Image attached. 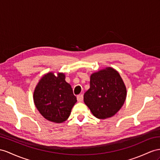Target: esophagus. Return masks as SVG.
I'll return each instance as SVG.
<instances>
[{"instance_id": "34e87169", "label": "esophagus", "mask_w": 160, "mask_h": 160, "mask_svg": "<svg viewBox=\"0 0 160 160\" xmlns=\"http://www.w3.org/2000/svg\"><path fill=\"white\" fill-rule=\"evenodd\" d=\"M77 100L78 102H82L83 101V95H79L77 96Z\"/></svg>"}]
</instances>
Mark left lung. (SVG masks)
Returning a JSON list of instances; mask_svg holds the SVG:
<instances>
[{"label": "left lung", "mask_w": 160, "mask_h": 160, "mask_svg": "<svg viewBox=\"0 0 160 160\" xmlns=\"http://www.w3.org/2000/svg\"><path fill=\"white\" fill-rule=\"evenodd\" d=\"M126 98V88L120 73L108 67L91 74L84 101L94 116L106 119L119 111Z\"/></svg>", "instance_id": "left-lung-1"}]
</instances>
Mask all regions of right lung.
Instances as JSON below:
<instances>
[{
	"mask_svg": "<svg viewBox=\"0 0 160 160\" xmlns=\"http://www.w3.org/2000/svg\"><path fill=\"white\" fill-rule=\"evenodd\" d=\"M65 79L63 73H58L56 76L49 72L42 76L35 88L34 104L41 115L48 121L65 122L77 102L71 85Z\"/></svg>",
	"mask_w": 160,
	"mask_h": 160,
	"instance_id": "right-lung-1",
	"label": "right lung"
}]
</instances>
